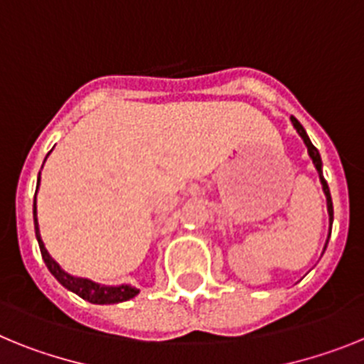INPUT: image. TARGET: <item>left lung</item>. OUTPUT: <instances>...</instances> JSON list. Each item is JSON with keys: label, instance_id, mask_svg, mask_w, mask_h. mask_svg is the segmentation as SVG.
Returning a JSON list of instances; mask_svg holds the SVG:
<instances>
[{"label": "left lung", "instance_id": "left-lung-1", "mask_svg": "<svg viewBox=\"0 0 364 364\" xmlns=\"http://www.w3.org/2000/svg\"><path fill=\"white\" fill-rule=\"evenodd\" d=\"M291 122L293 126H295V129L299 132V135L302 137V141H304V144L308 146V154L309 157H311V161H314L315 168H317L318 172V178H321V183H322V191H324V194H326V203H328V214H330V235H331V221H333V203H331V196H330V188H328V183L326 179L322 178V161H321V156H318V150L317 148L311 144V141H309L308 134H306V129L302 128V124H300L299 121H296L295 117H291ZM330 235H328V240H330ZM328 243V242H326ZM326 249V247H324Z\"/></svg>", "mask_w": 364, "mask_h": 364}]
</instances>
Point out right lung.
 I'll return each instance as SVG.
<instances>
[{"label":"right lung","instance_id":"add662e5","mask_svg":"<svg viewBox=\"0 0 364 364\" xmlns=\"http://www.w3.org/2000/svg\"><path fill=\"white\" fill-rule=\"evenodd\" d=\"M38 186H40V176H38ZM33 216H34V230H36V238H38V245H40V251H42V258L46 262L47 269L50 271V274L58 280L60 284L64 287H68L69 291L77 293L78 296H82L84 300L91 302V304H117V302H124V300L134 299L135 295L139 293L137 287L132 286H117V287H109V286H100V284H95L87 278H77L71 277V274L65 273L58 264H56L50 255L47 252L46 245L42 242V236H40V227H38V218H36V198H34V205H33Z\"/></svg>","mask_w":364,"mask_h":364}]
</instances>
